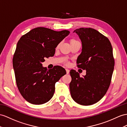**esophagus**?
<instances>
[{
	"mask_svg": "<svg viewBox=\"0 0 127 127\" xmlns=\"http://www.w3.org/2000/svg\"><path fill=\"white\" fill-rule=\"evenodd\" d=\"M66 73H67V74H69V72H70V70H69V69H66Z\"/></svg>",
	"mask_w": 127,
	"mask_h": 127,
	"instance_id": "1",
	"label": "esophagus"
}]
</instances>
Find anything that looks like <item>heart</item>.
Segmentation results:
<instances>
[{"label": "heart", "mask_w": 127, "mask_h": 127, "mask_svg": "<svg viewBox=\"0 0 127 127\" xmlns=\"http://www.w3.org/2000/svg\"><path fill=\"white\" fill-rule=\"evenodd\" d=\"M79 42V41H78L77 40H75V39H71V40H70V43H74V42ZM59 45H58L57 48H58Z\"/></svg>", "instance_id": "heart-1"}]
</instances>
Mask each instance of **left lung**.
I'll list each match as a JSON object with an SVG mask.
<instances>
[{
    "label": "left lung",
    "instance_id": "8db88e82",
    "mask_svg": "<svg viewBox=\"0 0 127 127\" xmlns=\"http://www.w3.org/2000/svg\"><path fill=\"white\" fill-rule=\"evenodd\" d=\"M73 32L82 44L77 66L86 70V75L80 77L75 70H70L71 95L80 105H91L101 99L109 88L114 66L113 49L108 38L95 29L80 28Z\"/></svg>",
    "mask_w": 127,
    "mask_h": 127
}]
</instances>
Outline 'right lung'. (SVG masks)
Returning <instances> with one entry per match:
<instances>
[{
  "instance_id": "add662e5",
  "label": "right lung",
  "mask_w": 127,
  "mask_h": 127,
  "mask_svg": "<svg viewBox=\"0 0 127 127\" xmlns=\"http://www.w3.org/2000/svg\"><path fill=\"white\" fill-rule=\"evenodd\" d=\"M69 33L66 30L57 32L37 27L19 40L13 66L18 88L28 102L41 105L53 96L55 84L66 71L60 66L48 70L42 66V63L45 58L54 56L55 48Z\"/></svg>"
}]
</instances>
